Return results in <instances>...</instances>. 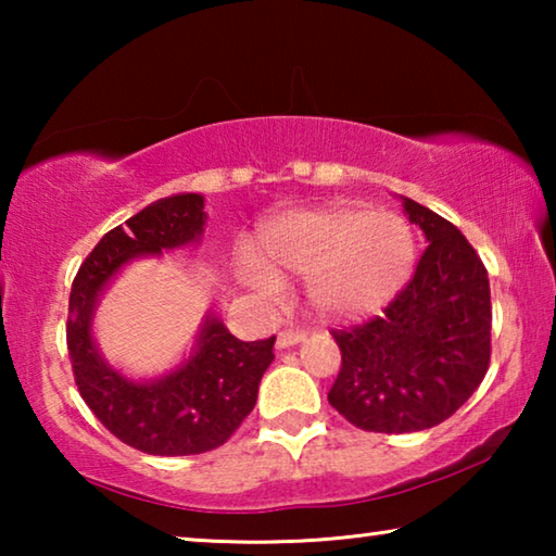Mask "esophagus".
I'll return each mask as SVG.
<instances>
[{
    "mask_svg": "<svg viewBox=\"0 0 556 556\" xmlns=\"http://www.w3.org/2000/svg\"><path fill=\"white\" fill-rule=\"evenodd\" d=\"M304 338H306L304 331H291V328H287V331H281L277 336V345L279 348H289V345L301 343V341H304Z\"/></svg>",
    "mask_w": 556,
    "mask_h": 556,
    "instance_id": "34e87169",
    "label": "esophagus"
}]
</instances>
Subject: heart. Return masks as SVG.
<instances>
[{
	"instance_id": "1",
	"label": "heart",
	"mask_w": 556,
	"mask_h": 556,
	"mask_svg": "<svg viewBox=\"0 0 556 556\" xmlns=\"http://www.w3.org/2000/svg\"><path fill=\"white\" fill-rule=\"evenodd\" d=\"M257 255L262 267H244L252 285L275 291L277 275L308 277V304L318 316L355 321L380 312L404 287L414 240L397 215L328 205L267 225Z\"/></svg>"
}]
</instances>
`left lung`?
I'll return each mask as SVG.
<instances>
[{
  "label": "left lung",
  "instance_id": "1",
  "mask_svg": "<svg viewBox=\"0 0 556 556\" xmlns=\"http://www.w3.org/2000/svg\"><path fill=\"white\" fill-rule=\"evenodd\" d=\"M427 235L414 277L363 324L333 328L341 370L331 407L365 431L409 434L448 419L491 365L488 269L454 223L404 199Z\"/></svg>",
  "mask_w": 556,
  "mask_h": 556
}]
</instances>
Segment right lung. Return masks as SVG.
I'll return each instance as SVG.
<instances>
[{"label": "right lung", "instance_id": "right-lung-1", "mask_svg": "<svg viewBox=\"0 0 556 556\" xmlns=\"http://www.w3.org/2000/svg\"><path fill=\"white\" fill-rule=\"evenodd\" d=\"M203 223L199 193L147 205L125 228L105 232L71 287L65 343L80 397L110 434L152 456H191L223 446L255 407L262 375L275 361V336L244 343L218 318L205 324L191 361L156 382H131L100 361L90 336L100 289L131 257L195 242Z\"/></svg>", "mask_w": 556, "mask_h": 556}]
</instances>
